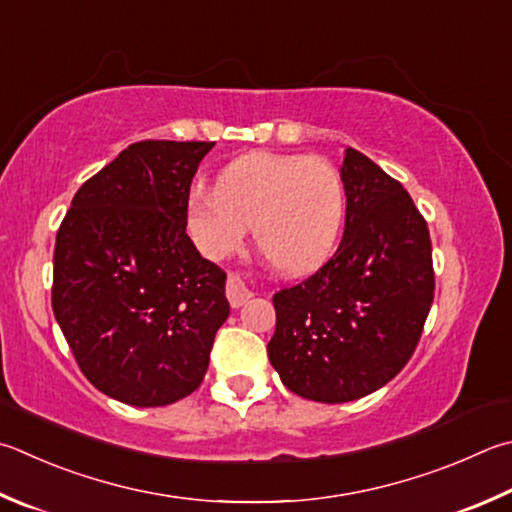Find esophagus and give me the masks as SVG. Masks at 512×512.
Returning a JSON list of instances; mask_svg holds the SVG:
<instances>
[{
	"label": "esophagus",
	"mask_w": 512,
	"mask_h": 512,
	"mask_svg": "<svg viewBox=\"0 0 512 512\" xmlns=\"http://www.w3.org/2000/svg\"><path fill=\"white\" fill-rule=\"evenodd\" d=\"M226 295H228V302L232 304V309H239V306H244L250 297H253V291H250L241 277L230 275L226 282Z\"/></svg>",
	"instance_id": "obj_1"
}]
</instances>
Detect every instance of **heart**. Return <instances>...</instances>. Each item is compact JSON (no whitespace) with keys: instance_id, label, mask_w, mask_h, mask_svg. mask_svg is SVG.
Returning a JSON list of instances; mask_svg holds the SVG:
<instances>
[{"instance_id":"1","label":"heart","mask_w":512,"mask_h":512,"mask_svg":"<svg viewBox=\"0 0 512 512\" xmlns=\"http://www.w3.org/2000/svg\"><path fill=\"white\" fill-rule=\"evenodd\" d=\"M347 215V188L327 159L253 152L217 174L215 190L194 188L185 201V224L212 262L244 244L255 246L284 273H306L327 262Z\"/></svg>"}]
</instances>
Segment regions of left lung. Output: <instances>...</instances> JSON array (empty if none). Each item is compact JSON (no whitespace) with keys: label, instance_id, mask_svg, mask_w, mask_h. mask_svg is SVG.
Listing matches in <instances>:
<instances>
[{"label":"left lung","instance_id":"obj_1","mask_svg":"<svg viewBox=\"0 0 512 512\" xmlns=\"http://www.w3.org/2000/svg\"><path fill=\"white\" fill-rule=\"evenodd\" d=\"M345 235L302 284L275 293L268 360L293 394L349 403L401 371L434 300L432 244L410 194L347 147Z\"/></svg>","mask_w":512,"mask_h":512}]
</instances>
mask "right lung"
<instances>
[{"label":"right lung","instance_id":"right-lung-1","mask_svg":"<svg viewBox=\"0 0 512 512\" xmlns=\"http://www.w3.org/2000/svg\"><path fill=\"white\" fill-rule=\"evenodd\" d=\"M212 147L129 145L82 183L55 237V320L89 383L120 403L192 394L230 315L226 273L185 232L190 183Z\"/></svg>","mask_w":512,"mask_h":512}]
</instances>
